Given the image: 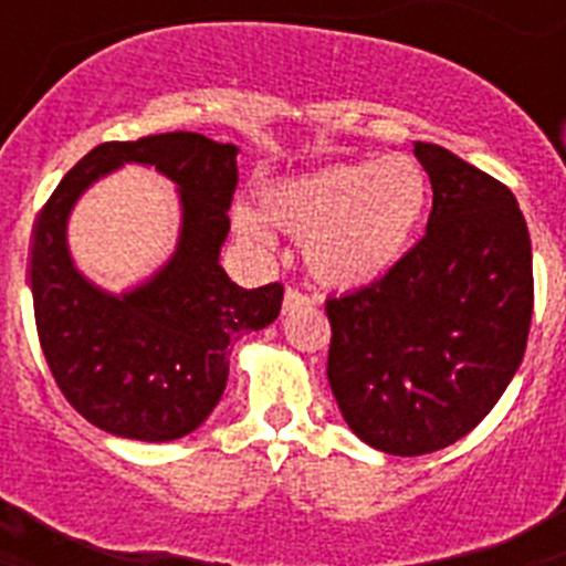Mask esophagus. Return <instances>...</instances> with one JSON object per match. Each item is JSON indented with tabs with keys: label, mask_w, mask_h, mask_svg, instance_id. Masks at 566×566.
Instances as JSON below:
<instances>
[{
	"label": "esophagus",
	"mask_w": 566,
	"mask_h": 566,
	"mask_svg": "<svg viewBox=\"0 0 566 566\" xmlns=\"http://www.w3.org/2000/svg\"><path fill=\"white\" fill-rule=\"evenodd\" d=\"M308 303H312V297L300 292V289H286V294H283V312H294V308H303Z\"/></svg>",
	"instance_id": "esophagus-1"
}]
</instances>
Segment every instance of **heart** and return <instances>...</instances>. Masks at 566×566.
I'll return each mask as SVG.
<instances>
[{
  "mask_svg": "<svg viewBox=\"0 0 566 566\" xmlns=\"http://www.w3.org/2000/svg\"><path fill=\"white\" fill-rule=\"evenodd\" d=\"M428 198L422 164L394 153L272 184L260 195L263 212L234 203L232 229L252 252L269 258L277 247L272 220L303 240V260L319 283L354 289L379 280L405 258Z\"/></svg>",
  "mask_w": 566,
  "mask_h": 566,
  "instance_id": "b5f03b06",
  "label": "heart"
}]
</instances>
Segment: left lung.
Instances as JSON below:
<instances>
[{"mask_svg":"<svg viewBox=\"0 0 566 566\" xmlns=\"http://www.w3.org/2000/svg\"><path fill=\"white\" fill-rule=\"evenodd\" d=\"M433 189L424 238L385 277L328 297V385L365 444L394 457L470 433L518 371L533 252L518 201L451 149L413 144Z\"/></svg>","mask_w":566,"mask_h":566,"instance_id":"1","label":"left lung"}]
</instances>
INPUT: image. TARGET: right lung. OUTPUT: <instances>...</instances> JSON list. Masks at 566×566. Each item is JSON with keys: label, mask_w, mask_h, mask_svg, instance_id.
Wrapping results in <instances>:
<instances>
[{"label": "right lung", "mask_w": 566, "mask_h": 566, "mask_svg": "<svg viewBox=\"0 0 566 566\" xmlns=\"http://www.w3.org/2000/svg\"><path fill=\"white\" fill-rule=\"evenodd\" d=\"M238 153L201 133L102 144L39 212L30 249L39 343L67 402L113 437L172 442L201 428L223 397L234 339L277 319L280 283L240 289L221 266ZM124 163L155 166L176 184L182 229L158 273L115 295L77 272L66 223L77 198Z\"/></svg>", "instance_id": "1"}]
</instances>
